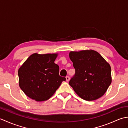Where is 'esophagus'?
<instances>
[{"mask_svg":"<svg viewBox=\"0 0 128 128\" xmlns=\"http://www.w3.org/2000/svg\"><path fill=\"white\" fill-rule=\"evenodd\" d=\"M69 80H70V78L69 76H66V81H69Z\"/></svg>","mask_w":128,"mask_h":128,"instance_id":"obj_1","label":"esophagus"}]
</instances>
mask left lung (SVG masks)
I'll return each mask as SVG.
<instances>
[{
    "label": "left lung",
    "mask_w": 128,
    "mask_h": 128,
    "mask_svg": "<svg viewBox=\"0 0 128 128\" xmlns=\"http://www.w3.org/2000/svg\"><path fill=\"white\" fill-rule=\"evenodd\" d=\"M69 56L75 69L69 84L75 93L89 101L103 96L112 82L110 64L92 50L71 51Z\"/></svg>",
    "instance_id": "8db88e82"
}]
</instances>
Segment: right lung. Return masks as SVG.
Segmentation results:
<instances>
[{
  "instance_id": "1",
  "label": "right lung",
  "mask_w": 128,
  "mask_h": 128,
  "mask_svg": "<svg viewBox=\"0 0 128 128\" xmlns=\"http://www.w3.org/2000/svg\"><path fill=\"white\" fill-rule=\"evenodd\" d=\"M58 53L32 54L18 70L20 88L30 98L44 101L53 96L66 78L59 75V67L54 63Z\"/></svg>"
}]
</instances>
